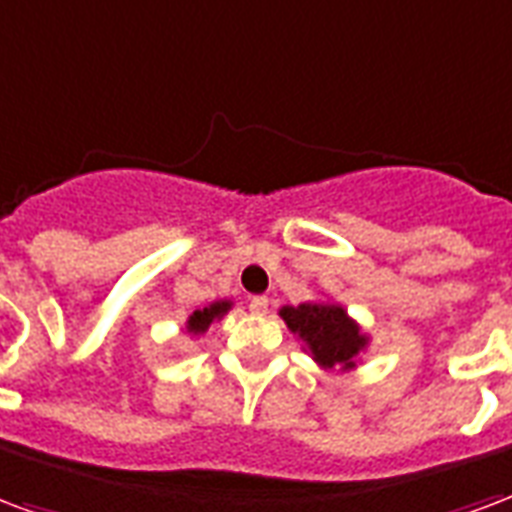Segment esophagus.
Wrapping results in <instances>:
<instances>
[{
    "label": "esophagus",
    "mask_w": 512,
    "mask_h": 512,
    "mask_svg": "<svg viewBox=\"0 0 512 512\" xmlns=\"http://www.w3.org/2000/svg\"><path fill=\"white\" fill-rule=\"evenodd\" d=\"M249 309H252L255 314H266L268 312L266 295H252V298H249Z\"/></svg>",
    "instance_id": "esophagus-1"
}]
</instances>
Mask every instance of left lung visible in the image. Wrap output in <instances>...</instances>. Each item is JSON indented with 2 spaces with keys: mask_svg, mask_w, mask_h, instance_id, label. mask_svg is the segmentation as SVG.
Listing matches in <instances>:
<instances>
[{
  "mask_svg": "<svg viewBox=\"0 0 512 512\" xmlns=\"http://www.w3.org/2000/svg\"><path fill=\"white\" fill-rule=\"evenodd\" d=\"M279 317L304 342V350L325 372H352L358 366L361 352L369 347V336L342 304L306 301L298 306H282Z\"/></svg>",
  "mask_w": 512,
  "mask_h": 512,
  "instance_id": "left-lung-1",
  "label": "left lung"
}]
</instances>
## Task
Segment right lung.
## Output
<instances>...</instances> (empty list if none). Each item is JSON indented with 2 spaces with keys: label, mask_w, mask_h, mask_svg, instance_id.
<instances>
[{
  "label": "right lung",
  "mask_w": 512,
  "mask_h": 512,
  "mask_svg": "<svg viewBox=\"0 0 512 512\" xmlns=\"http://www.w3.org/2000/svg\"><path fill=\"white\" fill-rule=\"evenodd\" d=\"M230 309H233V301H214V304L203 306V309H195V312L189 314L187 333L189 336H200V333H206L208 325L214 323V320H222Z\"/></svg>",
  "instance_id": "1"
}]
</instances>
